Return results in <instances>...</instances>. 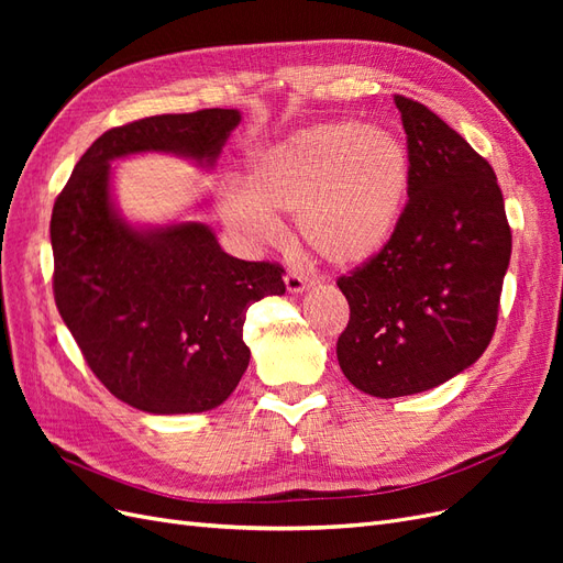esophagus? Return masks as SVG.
<instances>
[{
	"label": "esophagus",
	"instance_id": "34e87169",
	"mask_svg": "<svg viewBox=\"0 0 563 563\" xmlns=\"http://www.w3.org/2000/svg\"><path fill=\"white\" fill-rule=\"evenodd\" d=\"M284 284H286V291L288 294H302V291H308V288L312 286V279L302 277L300 272H286Z\"/></svg>",
	"mask_w": 563,
	"mask_h": 563
}]
</instances>
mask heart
Wrapping results in <instances>:
<instances>
[{
	"instance_id": "heart-1",
	"label": "heart",
	"mask_w": 563,
	"mask_h": 563,
	"mask_svg": "<svg viewBox=\"0 0 563 563\" xmlns=\"http://www.w3.org/2000/svg\"><path fill=\"white\" fill-rule=\"evenodd\" d=\"M411 187V155L380 124L305 126L253 152L246 192L225 195V220L253 242L277 234V213H296V230L323 261L360 267L395 236Z\"/></svg>"
}]
</instances>
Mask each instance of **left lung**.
<instances>
[{"mask_svg": "<svg viewBox=\"0 0 563 563\" xmlns=\"http://www.w3.org/2000/svg\"><path fill=\"white\" fill-rule=\"evenodd\" d=\"M395 103L411 155L408 203L376 258L338 279L350 302L338 364L380 399L432 389L479 360L512 255L490 164L432 110L404 96Z\"/></svg>", "mask_w": 563, "mask_h": 563, "instance_id": "8db88e82", "label": "left lung"}]
</instances>
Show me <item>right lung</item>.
<instances>
[{"mask_svg": "<svg viewBox=\"0 0 563 563\" xmlns=\"http://www.w3.org/2000/svg\"><path fill=\"white\" fill-rule=\"evenodd\" d=\"M240 110L145 117L84 152L51 213L58 312L96 378L145 413H203L240 385L251 360L244 319L284 296V269L220 249L199 220L135 225L112 192V162L162 152L216 166Z\"/></svg>", "mask_w": 563, "mask_h": 563, "instance_id": "add662e5", "label": "right lung"}]
</instances>
